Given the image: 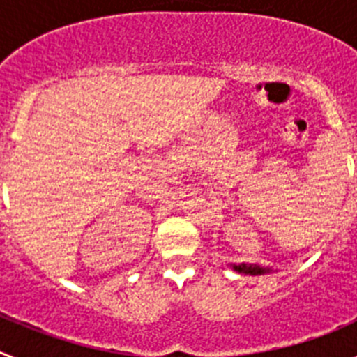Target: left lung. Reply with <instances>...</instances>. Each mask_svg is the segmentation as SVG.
I'll return each mask as SVG.
<instances>
[{
  "label": "left lung",
  "mask_w": 357,
  "mask_h": 357,
  "mask_svg": "<svg viewBox=\"0 0 357 357\" xmlns=\"http://www.w3.org/2000/svg\"><path fill=\"white\" fill-rule=\"evenodd\" d=\"M236 272L245 273V275H264V273H272V268H263L259 264H232Z\"/></svg>",
  "instance_id": "8db88e82"
}]
</instances>
